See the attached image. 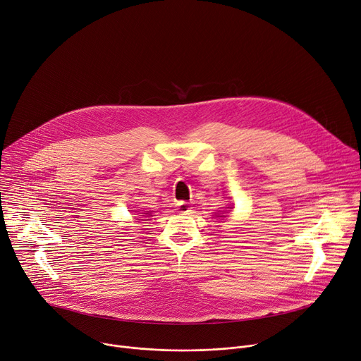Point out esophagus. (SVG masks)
Returning a JSON list of instances; mask_svg holds the SVG:
<instances>
[{
	"mask_svg": "<svg viewBox=\"0 0 361 361\" xmlns=\"http://www.w3.org/2000/svg\"><path fill=\"white\" fill-rule=\"evenodd\" d=\"M190 205L188 204V202H179L178 205H176V211L180 214V215H186V214H189L190 212Z\"/></svg>",
	"mask_w": 361,
	"mask_h": 361,
	"instance_id": "34e87169",
	"label": "esophagus"
}]
</instances>
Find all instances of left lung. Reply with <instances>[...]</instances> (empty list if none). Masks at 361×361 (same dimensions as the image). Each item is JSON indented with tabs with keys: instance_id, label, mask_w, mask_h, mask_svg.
<instances>
[{
	"instance_id": "obj_1",
	"label": "left lung",
	"mask_w": 361,
	"mask_h": 361,
	"mask_svg": "<svg viewBox=\"0 0 361 361\" xmlns=\"http://www.w3.org/2000/svg\"><path fill=\"white\" fill-rule=\"evenodd\" d=\"M216 216H224V215H216Z\"/></svg>"
}]
</instances>
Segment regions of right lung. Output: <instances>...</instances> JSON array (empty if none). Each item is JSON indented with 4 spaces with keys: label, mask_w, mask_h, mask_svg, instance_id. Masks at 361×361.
I'll use <instances>...</instances> for the list:
<instances>
[{
    "label": "right lung",
    "mask_w": 361,
    "mask_h": 361,
    "mask_svg": "<svg viewBox=\"0 0 361 361\" xmlns=\"http://www.w3.org/2000/svg\"><path fill=\"white\" fill-rule=\"evenodd\" d=\"M135 212H137V214H136L137 216H135V218H150L153 211H143V212H140V211H135ZM139 221H149V219H139Z\"/></svg>",
    "instance_id": "1"
}]
</instances>
